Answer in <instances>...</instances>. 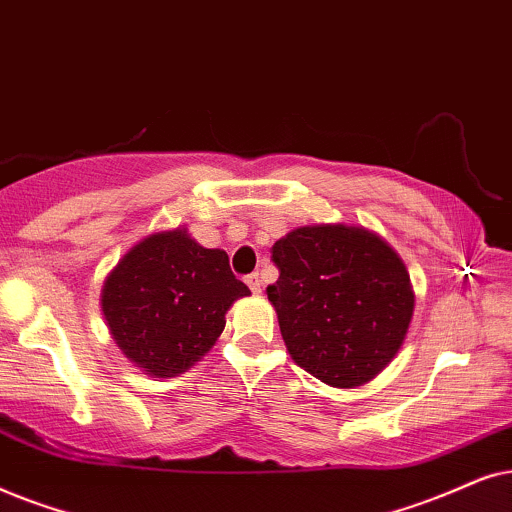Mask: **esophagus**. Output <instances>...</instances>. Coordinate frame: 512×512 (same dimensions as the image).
<instances>
[{"instance_id":"esophagus-1","label":"esophagus","mask_w":512,"mask_h":512,"mask_svg":"<svg viewBox=\"0 0 512 512\" xmlns=\"http://www.w3.org/2000/svg\"><path fill=\"white\" fill-rule=\"evenodd\" d=\"M245 283H248V288L252 290V295H260L262 292V276L257 274H250V276H245Z\"/></svg>"}]
</instances>
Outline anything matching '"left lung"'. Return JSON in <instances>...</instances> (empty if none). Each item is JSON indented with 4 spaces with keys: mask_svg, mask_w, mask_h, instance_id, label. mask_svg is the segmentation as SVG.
Listing matches in <instances>:
<instances>
[{
    "mask_svg": "<svg viewBox=\"0 0 512 512\" xmlns=\"http://www.w3.org/2000/svg\"><path fill=\"white\" fill-rule=\"evenodd\" d=\"M267 288L292 360L327 386L377 377L403 346L414 295L403 260L346 224L299 227L274 243Z\"/></svg>",
    "mask_w": 512,
    "mask_h": 512,
    "instance_id": "left-lung-1",
    "label": "left lung"
}]
</instances>
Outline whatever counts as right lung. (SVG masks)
<instances>
[{
	"mask_svg": "<svg viewBox=\"0 0 512 512\" xmlns=\"http://www.w3.org/2000/svg\"><path fill=\"white\" fill-rule=\"evenodd\" d=\"M250 295L224 250L203 248L187 231L140 241L107 276L102 311L121 351L152 377H175L213 349L224 313Z\"/></svg>",
	"mask_w": 512,
	"mask_h": 512,
	"instance_id": "obj_1",
	"label": "right lung"
}]
</instances>
